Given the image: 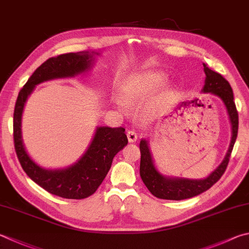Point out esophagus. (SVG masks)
Wrapping results in <instances>:
<instances>
[{"mask_svg":"<svg viewBox=\"0 0 249 249\" xmlns=\"http://www.w3.org/2000/svg\"><path fill=\"white\" fill-rule=\"evenodd\" d=\"M126 135H127V139H128L129 142H135L138 138L137 134L135 133V130H128L127 134H126Z\"/></svg>","mask_w":249,"mask_h":249,"instance_id":"esophagus-1","label":"esophagus"}]
</instances>
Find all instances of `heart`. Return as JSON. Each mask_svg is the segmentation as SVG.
<instances>
[{
    "label": "heart",
    "instance_id": "b5f03b06",
    "mask_svg": "<svg viewBox=\"0 0 249 249\" xmlns=\"http://www.w3.org/2000/svg\"><path fill=\"white\" fill-rule=\"evenodd\" d=\"M168 80V75L161 71H148L132 76L126 84L123 97L127 102L139 101L159 89ZM117 106L124 107L120 98L115 99Z\"/></svg>",
    "mask_w": 249,
    "mask_h": 249
}]
</instances>
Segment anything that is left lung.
<instances>
[{"label": "left lung", "mask_w": 249, "mask_h": 249, "mask_svg": "<svg viewBox=\"0 0 249 249\" xmlns=\"http://www.w3.org/2000/svg\"><path fill=\"white\" fill-rule=\"evenodd\" d=\"M203 71H205L206 74V80L205 86L202 88V92H210L219 97L223 101L228 110L232 125L231 143H230L229 150L224 160L209 176L202 179H189L182 178H169V176L162 175L157 170L155 162L152 160L148 142L146 139L140 140L139 148L140 155H142L139 170L140 178H142V182L149 189V192L157 198H160V199L183 200L199 195V194L208 191L212 185L218 182L221 176L224 174L229 164L230 157H231L238 130V113L234 102L233 91L231 85L229 84V81L222 75L210 70L206 64H203Z\"/></svg>", "instance_id": "left-lung-1"}]
</instances>
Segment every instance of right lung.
I'll use <instances>...</instances> for the list:
<instances>
[{
	"label": "right lung",
	"mask_w": 249,
	"mask_h": 249,
	"mask_svg": "<svg viewBox=\"0 0 249 249\" xmlns=\"http://www.w3.org/2000/svg\"><path fill=\"white\" fill-rule=\"evenodd\" d=\"M94 54L88 51L61 54L42 63L18 93L14 110V144L18 160L26 174L52 195L67 199H84L91 196L109 172L113 158L128 140L123 127H97L87 151L65 169L48 170L31 159L22 142L21 115L25 103L36 86L43 81L74 77L91 69Z\"/></svg>",
	"instance_id": "obj_1"
}]
</instances>
